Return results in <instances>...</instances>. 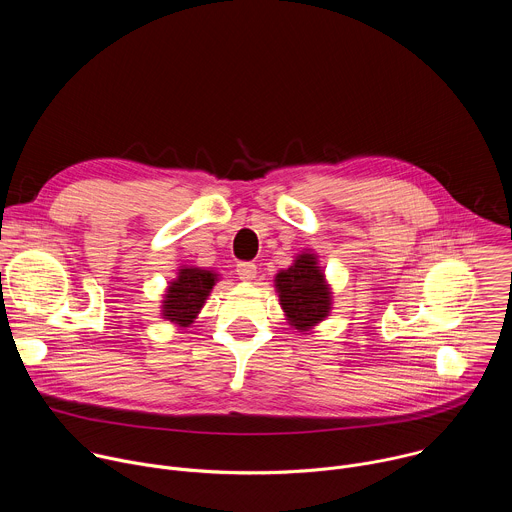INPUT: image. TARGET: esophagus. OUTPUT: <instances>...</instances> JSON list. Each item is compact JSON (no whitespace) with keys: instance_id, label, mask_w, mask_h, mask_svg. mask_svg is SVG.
Listing matches in <instances>:
<instances>
[{"instance_id":"esophagus-1","label":"esophagus","mask_w":512,"mask_h":512,"mask_svg":"<svg viewBox=\"0 0 512 512\" xmlns=\"http://www.w3.org/2000/svg\"><path fill=\"white\" fill-rule=\"evenodd\" d=\"M237 277L241 281H253L257 277V267L255 263H239L237 265Z\"/></svg>"}]
</instances>
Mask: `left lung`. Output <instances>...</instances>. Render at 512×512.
<instances>
[{
  "mask_svg": "<svg viewBox=\"0 0 512 512\" xmlns=\"http://www.w3.org/2000/svg\"><path fill=\"white\" fill-rule=\"evenodd\" d=\"M273 281L283 315L293 329L311 331L331 313L333 291L315 251L297 253L293 263L281 269Z\"/></svg>",
  "mask_w": 512,
  "mask_h": 512,
  "instance_id": "8db88e82",
  "label": "left lung"
}]
</instances>
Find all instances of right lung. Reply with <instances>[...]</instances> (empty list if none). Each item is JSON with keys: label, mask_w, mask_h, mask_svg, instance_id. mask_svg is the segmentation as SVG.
Returning a JSON list of instances; mask_svg holds the SVG:
<instances>
[{"label": "right lung", "mask_w": 512, "mask_h": 512, "mask_svg": "<svg viewBox=\"0 0 512 512\" xmlns=\"http://www.w3.org/2000/svg\"><path fill=\"white\" fill-rule=\"evenodd\" d=\"M219 281V273L205 267L181 265L177 277L168 281L162 295L160 315L173 325L189 327L207 303L213 287Z\"/></svg>", "instance_id": "add662e5"}]
</instances>
